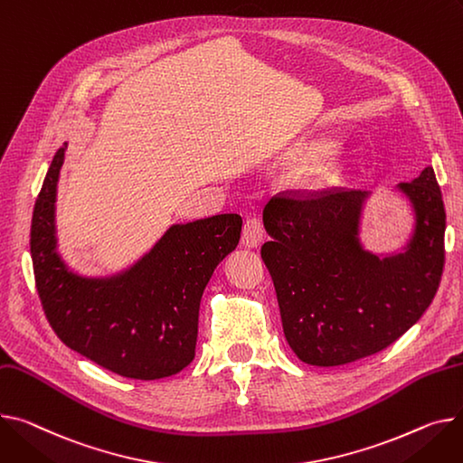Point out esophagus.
I'll list each match as a JSON object with an SVG mask.
<instances>
[{
  "mask_svg": "<svg viewBox=\"0 0 463 463\" xmlns=\"http://www.w3.org/2000/svg\"><path fill=\"white\" fill-rule=\"evenodd\" d=\"M262 240H264V229H262L260 220L250 218L248 222H245L243 231H241V243L245 245V248L255 250L262 243Z\"/></svg>",
  "mask_w": 463,
  "mask_h": 463,
  "instance_id": "1",
  "label": "esophagus"
}]
</instances>
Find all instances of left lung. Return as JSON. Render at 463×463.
<instances>
[{"instance_id":"obj_1","label":"left lung","mask_w":463,"mask_h":463,"mask_svg":"<svg viewBox=\"0 0 463 463\" xmlns=\"http://www.w3.org/2000/svg\"><path fill=\"white\" fill-rule=\"evenodd\" d=\"M396 190L413 210L398 253L376 255L359 238L371 192L273 197L262 212V260L283 331L307 364L338 366L374 355L402 336L432 303L445 264V206L432 167Z\"/></svg>"}]
</instances>
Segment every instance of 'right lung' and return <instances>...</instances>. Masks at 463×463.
I'll return each instance as SVG.
<instances>
[{
	"mask_svg": "<svg viewBox=\"0 0 463 463\" xmlns=\"http://www.w3.org/2000/svg\"><path fill=\"white\" fill-rule=\"evenodd\" d=\"M67 143L50 164L31 220V260L44 315L71 350L134 380L180 373L195 357L199 305L210 277L236 250L241 218L175 223L130 268L72 271L57 251L55 201Z\"/></svg>",
	"mask_w": 463,
	"mask_h": 463,
	"instance_id": "right-lung-1",
	"label": "right lung"
}]
</instances>
